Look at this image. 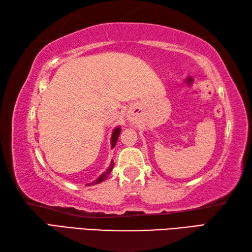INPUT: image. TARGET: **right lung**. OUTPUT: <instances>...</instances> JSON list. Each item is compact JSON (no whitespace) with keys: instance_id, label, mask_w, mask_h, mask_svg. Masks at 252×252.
<instances>
[{"instance_id":"add662e5","label":"right lung","mask_w":252,"mask_h":252,"mask_svg":"<svg viewBox=\"0 0 252 252\" xmlns=\"http://www.w3.org/2000/svg\"><path fill=\"white\" fill-rule=\"evenodd\" d=\"M120 131H121L120 127H117V129L114 131V133H112V136H111V147H112V148H114V147H115V145H116L117 140H118V136H119V134H120ZM112 168H114V161H111V163H110V167H109L108 169H107V170L105 171V172L99 176V178H98L97 180H96L95 182H93V183H91L90 185L97 184V183H100V182L105 181V180L107 179V176H108V175L110 174Z\"/></svg>"}]
</instances>
